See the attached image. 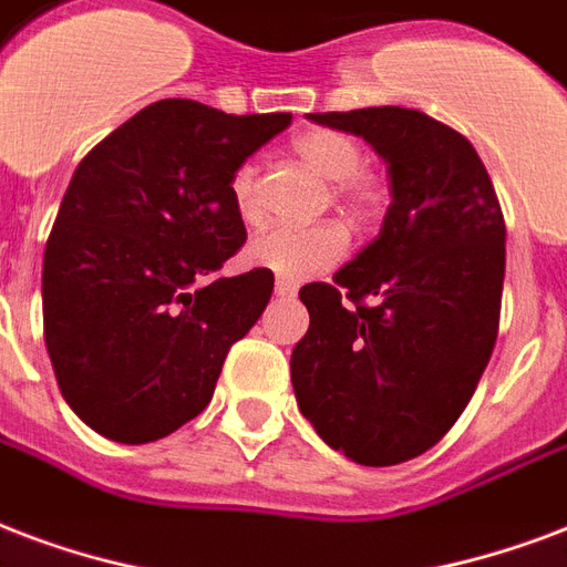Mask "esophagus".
I'll return each instance as SVG.
<instances>
[{"mask_svg":"<svg viewBox=\"0 0 567 567\" xmlns=\"http://www.w3.org/2000/svg\"><path fill=\"white\" fill-rule=\"evenodd\" d=\"M296 292H299V284H296V280H287V278L275 280V296H280V299H292Z\"/></svg>","mask_w":567,"mask_h":567,"instance_id":"1","label":"esophagus"}]
</instances>
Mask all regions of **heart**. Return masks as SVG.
<instances>
[{
	"instance_id": "1",
	"label": "heart",
	"mask_w": 567,
	"mask_h": 567,
	"mask_svg": "<svg viewBox=\"0 0 567 567\" xmlns=\"http://www.w3.org/2000/svg\"><path fill=\"white\" fill-rule=\"evenodd\" d=\"M296 152L317 169L319 176L334 182L338 199L349 218H368L377 208V187L361 176L364 164L361 146L340 131H310L296 140ZM229 199L241 224L259 220V176L254 164H241L229 176ZM347 254V233L338 224H317V227H268L262 229L245 250L250 266L275 271L278 278L305 280L313 278L326 268L338 266Z\"/></svg>"
}]
</instances>
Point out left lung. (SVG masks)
<instances>
[{
  "mask_svg": "<svg viewBox=\"0 0 567 567\" xmlns=\"http://www.w3.org/2000/svg\"><path fill=\"white\" fill-rule=\"evenodd\" d=\"M364 137L389 167L380 236L308 284L289 373L301 415L361 466L412 461L475 394L499 331L505 220L478 152L406 106L308 113Z\"/></svg>",
  "mask_w": 567,
  "mask_h": 567,
  "instance_id": "obj_1",
  "label": "left lung"
}]
</instances>
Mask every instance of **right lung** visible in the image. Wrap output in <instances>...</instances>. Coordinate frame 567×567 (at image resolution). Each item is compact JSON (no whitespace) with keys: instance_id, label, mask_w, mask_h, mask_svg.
<instances>
[{"instance_id":"add662e5","label":"right lung","mask_w":567,"mask_h":567,"mask_svg":"<svg viewBox=\"0 0 567 567\" xmlns=\"http://www.w3.org/2000/svg\"><path fill=\"white\" fill-rule=\"evenodd\" d=\"M289 122L167 97L74 169L44 250V340L62 398L106 440L143 445L197 419L266 310L271 271H215L248 238L229 176Z\"/></svg>"}]
</instances>
